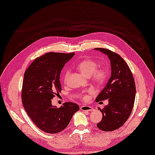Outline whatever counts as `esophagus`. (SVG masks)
<instances>
[{
  "instance_id": "esophagus-1",
  "label": "esophagus",
  "mask_w": 155,
  "mask_h": 155,
  "mask_svg": "<svg viewBox=\"0 0 155 155\" xmlns=\"http://www.w3.org/2000/svg\"><path fill=\"white\" fill-rule=\"evenodd\" d=\"M80 109L81 110H83V111H92V110H93V108L91 107L86 106V105L81 106V107Z\"/></svg>"
}]
</instances>
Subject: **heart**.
I'll list each match as a JSON object with an SVG mask.
<instances>
[{"label": "heart", "mask_w": 155, "mask_h": 155, "mask_svg": "<svg viewBox=\"0 0 155 155\" xmlns=\"http://www.w3.org/2000/svg\"><path fill=\"white\" fill-rule=\"evenodd\" d=\"M95 61L91 59H85L81 61L78 65L77 68L79 71L86 76L91 77L94 81L99 84L104 83L108 78L109 72L106 66H99ZM70 74V70L66 69L63 75V80L65 83H67ZM82 99L87 100L88 99L87 95H82Z\"/></svg>", "instance_id": "1"}]
</instances>
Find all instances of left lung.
I'll use <instances>...</instances> for the list:
<instances>
[{"label": "left lung", "mask_w": 155, "mask_h": 155, "mask_svg": "<svg viewBox=\"0 0 155 155\" xmlns=\"http://www.w3.org/2000/svg\"><path fill=\"white\" fill-rule=\"evenodd\" d=\"M106 54L111 64V77L96 101L108 100V104L98 110L102 119L97 127L104 131H113L122 126L127 121L133 108L136 97L134 77L127 63L114 51L103 48H96Z\"/></svg>", "instance_id": "obj_1"}]
</instances>
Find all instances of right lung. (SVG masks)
<instances>
[{
	"mask_svg": "<svg viewBox=\"0 0 155 155\" xmlns=\"http://www.w3.org/2000/svg\"><path fill=\"white\" fill-rule=\"evenodd\" d=\"M74 55L47 53L35 58L25 72L21 93L23 107L37 127L47 133L63 130L79 110L74 103L66 102L57 108L51 101L61 92V70Z\"/></svg>",
	"mask_w": 155,
	"mask_h": 155,
	"instance_id": "right-lung-1",
	"label": "right lung"
}]
</instances>
